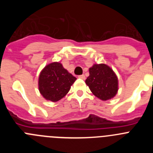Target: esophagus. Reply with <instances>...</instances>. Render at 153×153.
Masks as SVG:
<instances>
[{"label": "esophagus", "mask_w": 153, "mask_h": 153, "mask_svg": "<svg viewBox=\"0 0 153 153\" xmlns=\"http://www.w3.org/2000/svg\"><path fill=\"white\" fill-rule=\"evenodd\" d=\"M78 77L79 78H80V79H86V76H85V75H79V76H78Z\"/></svg>", "instance_id": "34e87169"}]
</instances>
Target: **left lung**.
<instances>
[{
	"mask_svg": "<svg viewBox=\"0 0 153 153\" xmlns=\"http://www.w3.org/2000/svg\"><path fill=\"white\" fill-rule=\"evenodd\" d=\"M89 72L90 76L86 79V84L96 97L105 101L117 95L118 78L109 66L103 63L93 64Z\"/></svg>",
	"mask_w": 153,
	"mask_h": 153,
	"instance_id": "left-lung-1",
	"label": "left lung"
}]
</instances>
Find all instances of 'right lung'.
<instances>
[{
	"instance_id": "add662e5",
	"label": "right lung",
	"mask_w": 153,
	"mask_h": 153,
	"mask_svg": "<svg viewBox=\"0 0 153 153\" xmlns=\"http://www.w3.org/2000/svg\"><path fill=\"white\" fill-rule=\"evenodd\" d=\"M76 79V78L63 68L61 63H51L40 72L39 90L47 100L56 102L67 95Z\"/></svg>"
}]
</instances>
